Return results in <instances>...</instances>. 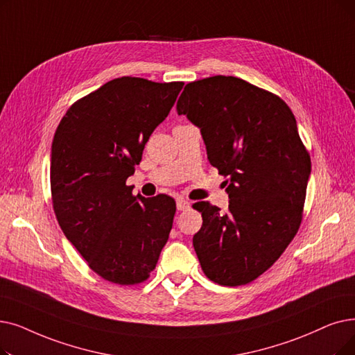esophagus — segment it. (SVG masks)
Returning a JSON list of instances; mask_svg holds the SVG:
<instances>
[{
  "instance_id": "obj_1",
  "label": "esophagus",
  "mask_w": 355,
  "mask_h": 355,
  "mask_svg": "<svg viewBox=\"0 0 355 355\" xmlns=\"http://www.w3.org/2000/svg\"><path fill=\"white\" fill-rule=\"evenodd\" d=\"M190 207V202L186 198H177V210H187Z\"/></svg>"
}]
</instances>
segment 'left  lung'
<instances>
[{
	"label": "left lung",
	"instance_id": "1",
	"mask_svg": "<svg viewBox=\"0 0 355 355\" xmlns=\"http://www.w3.org/2000/svg\"><path fill=\"white\" fill-rule=\"evenodd\" d=\"M177 113L200 129L209 162L226 177L229 210L198 202L203 225L193 246L220 286L251 283L297 234L311 157L295 116L271 92L216 75L184 87Z\"/></svg>",
	"mask_w": 355,
	"mask_h": 355
}]
</instances>
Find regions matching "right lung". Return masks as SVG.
<instances>
[{
    "label": "right lung",
    "instance_id": "add662e5",
    "mask_svg": "<svg viewBox=\"0 0 355 355\" xmlns=\"http://www.w3.org/2000/svg\"><path fill=\"white\" fill-rule=\"evenodd\" d=\"M184 83L112 80L60 120L51 150V190L60 229L104 280L145 282L171 232L175 202L133 196L126 180Z\"/></svg>",
    "mask_w": 355,
    "mask_h": 355
}]
</instances>
